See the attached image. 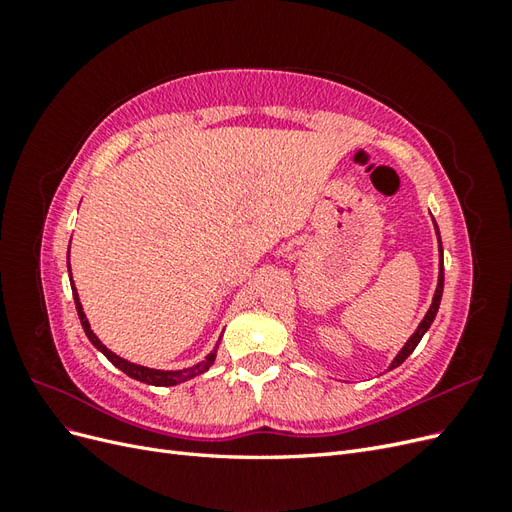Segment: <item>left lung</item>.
<instances>
[{
  "label": "left lung",
  "instance_id": "8db88e82",
  "mask_svg": "<svg viewBox=\"0 0 512 512\" xmlns=\"http://www.w3.org/2000/svg\"><path fill=\"white\" fill-rule=\"evenodd\" d=\"M436 235H438V239H440V230H438V226H436ZM442 290H444V265H442V241H440V275H438V286H436V294H433L431 307L427 309L425 318L421 320V324H418L416 331L412 333V337H410L408 342H406V346L399 350V354L395 356V359H393V363H391V367H389V369H393V367H397V365L404 363V361L408 359V356L414 352V348L418 346V342H421L423 335H425V333H427V329L431 327L433 318H436V314H438V307H440V301H442Z\"/></svg>",
  "mask_w": 512,
  "mask_h": 512
}]
</instances>
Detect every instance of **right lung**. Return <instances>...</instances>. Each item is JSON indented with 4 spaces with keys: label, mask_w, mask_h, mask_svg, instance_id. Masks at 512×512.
Returning <instances> with one entry per match:
<instances>
[{
    "label": "right lung",
    "mask_w": 512,
    "mask_h": 512,
    "mask_svg": "<svg viewBox=\"0 0 512 512\" xmlns=\"http://www.w3.org/2000/svg\"><path fill=\"white\" fill-rule=\"evenodd\" d=\"M68 258H70V250H68ZM68 271H70V260H68ZM70 286H72V294H74L76 312H79V318H81V324H83V329H85V335L89 337V342L94 344V346L106 356L108 361H111L115 367H119V369L123 371V374H128L130 378L141 380V382H145V384H153V386H173V384H179V382L190 380V378H194V376H198V374H203V371H207V369L213 365V361H215V350H211V352L205 356L203 363H198V365L188 367V369H179V371L149 369V367H143V365H136V363H130V361H126V359H121V356H117L115 352L108 350V348L100 342V339L96 337V333L91 331L89 322H87V316H85V312H83V305H81V301H79V292H76V288H74V282H70Z\"/></svg>",
    "instance_id": "1"
}]
</instances>
